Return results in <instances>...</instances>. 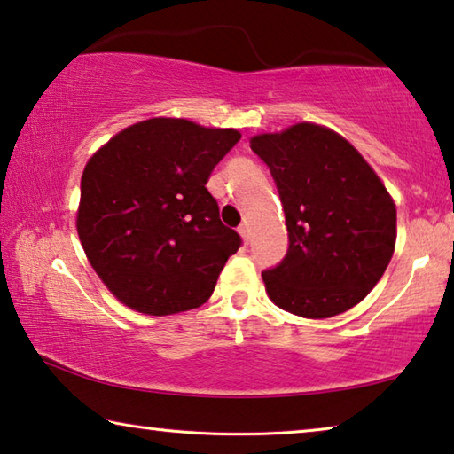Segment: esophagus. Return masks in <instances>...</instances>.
<instances>
[{
	"instance_id": "34e87169",
	"label": "esophagus",
	"mask_w": 454,
	"mask_h": 454,
	"mask_svg": "<svg viewBox=\"0 0 454 454\" xmlns=\"http://www.w3.org/2000/svg\"><path fill=\"white\" fill-rule=\"evenodd\" d=\"M238 232H240V236H242V240L248 244V240H250V228H248V224H242L240 228H238Z\"/></svg>"
}]
</instances>
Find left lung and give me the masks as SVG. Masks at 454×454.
Returning a JSON list of instances; mask_svg holds the SVG:
<instances>
[{
  "mask_svg": "<svg viewBox=\"0 0 454 454\" xmlns=\"http://www.w3.org/2000/svg\"><path fill=\"white\" fill-rule=\"evenodd\" d=\"M250 148L270 170L288 250L262 272L270 301L304 318L356 306L393 258L396 208L364 158L333 129L296 124Z\"/></svg>",
  "mask_w": 454,
  "mask_h": 454,
  "instance_id": "obj_1",
  "label": "left lung"
}]
</instances>
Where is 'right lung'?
<instances>
[{
    "instance_id": "right-lung-1",
    "label": "right lung",
    "mask_w": 454,
    "mask_h": 454,
    "mask_svg": "<svg viewBox=\"0 0 454 454\" xmlns=\"http://www.w3.org/2000/svg\"><path fill=\"white\" fill-rule=\"evenodd\" d=\"M238 140L236 129L153 118L91 156L82 176L78 234L120 302L168 317L212 296L242 238L222 224L206 182Z\"/></svg>"
}]
</instances>
